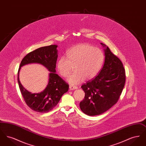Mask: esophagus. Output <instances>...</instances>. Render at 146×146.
Segmentation results:
<instances>
[{
  "label": "esophagus",
  "instance_id": "1",
  "mask_svg": "<svg viewBox=\"0 0 146 146\" xmlns=\"http://www.w3.org/2000/svg\"><path fill=\"white\" fill-rule=\"evenodd\" d=\"M78 89V87L76 86H73V85H70V90H76Z\"/></svg>",
  "mask_w": 146,
  "mask_h": 146
}]
</instances>
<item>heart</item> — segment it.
I'll list each match as a JSON object with an SVG mask.
<instances>
[{
    "instance_id": "heart-1",
    "label": "heart",
    "mask_w": 146,
    "mask_h": 146,
    "mask_svg": "<svg viewBox=\"0 0 146 146\" xmlns=\"http://www.w3.org/2000/svg\"><path fill=\"white\" fill-rule=\"evenodd\" d=\"M67 57L62 56L57 61L56 67L59 74L67 77L74 66V72L67 80L72 85L81 83L85 79L96 76L104 61V54L101 49L87 44H78L68 50Z\"/></svg>"
}]
</instances>
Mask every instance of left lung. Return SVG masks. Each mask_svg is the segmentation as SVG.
Here are the masks:
<instances>
[{
	"label": "left lung",
	"mask_w": 146,
	"mask_h": 146,
	"mask_svg": "<svg viewBox=\"0 0 146 146\" xmlns=\"http://www.w3.org/2000/svg\"><path fill=\"white\" fill-rule=\"evenodd\" d=\"M104 48V64L95 78L81 88L85 97L80 102V108L85 114L94 116L108 110L118 101L125 83V71L120 59L110 48Z\"/></svg>",
	"instance_id": "1"
}]
</instances>
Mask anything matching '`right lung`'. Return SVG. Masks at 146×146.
<instances>
[{
  "mask_svg": "<svg viewBox=\"0 0 146 146\" xmlns=\"http://www.w3.org/2000/svg\"><path fill=\"white\" fill-rule=\"evenodd\" d=\"M57 45L41 47L29 52L22 60L18 71L17 81L25 102L32 110L46 113L52 110L59 102L63 95L67 92L69 85L56 73V64L58 57ZM31 63L44 65L50 72L48 83L40 93L33 94L27 91L21 84L19 74L21 67Z\"/></svg>",
  "mask_w": 146,
  "mask_h": 146,
  "instance_id": "obj_1",
  "label": "right lung"
}]
</instances>
